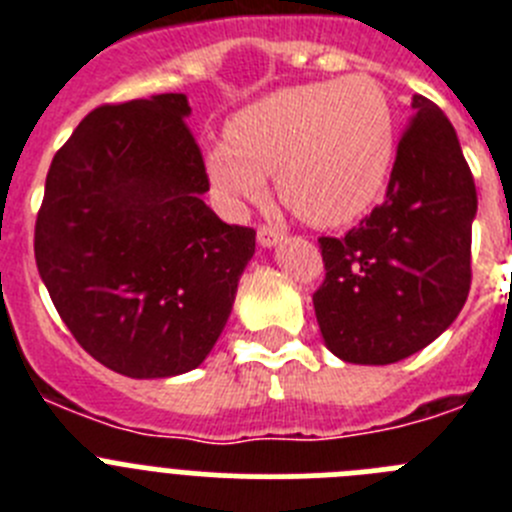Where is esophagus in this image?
<instances>
[{
  "mask_svg": "<svg viewBox=\"0 0 512 512\" xmlns=\"http://www.w3.org/2000/svg\"><path fill=\"white\" fill-rule=\"evenodd\" d=\"M256 238H259V243L264 248H271V246H277L279 241L284 238V230L274 228V225H261L259 233H256Z\"/></svg>",
  "mask_w": 512,
  "mask_h": 512,
  "instance_id": "1",
  "label": "esophagus"
}]
</instances>
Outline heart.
Returning <instances> with one entry per match:
<instances>
[{
  "label": "heart",
  "instance_id": "1",
  "mask_svg": "<svg viewBox=\"0 0 512 512\" xmlns=\"http://www.w3.org/2000/svg\"><path fill=\"white\" fill-rule=\"evenodd\" d=\"M225 138L202 158L225 210L264 200L274 174L284 205L318 228H341L372 210L397 156L392 99L366 74L277 89L235 112Z\"/></svg>",
  "mask_w": 512,
  "mask_h": 512
}]
</instances>
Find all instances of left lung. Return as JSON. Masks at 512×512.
Wrapping results in <instances>:
<instances>
[{
	"mask_svg": "<svg viewBox=\"0 0 512 512\" xmlns=\"http://www.w3.org/2000/svg\"><path fill=\"white\" fill-rule=\"evenodd\" d=\"M387 194L343 238H320L325 282L312 295L330 354L395 364L436 341L472 282L477 189L449 117L413 97Z\"/></svg>",
	"mask_w": 512,
	"mask_h": 512,
	"instance_id": "1",
	"label": "left lung"
}]
</instances>
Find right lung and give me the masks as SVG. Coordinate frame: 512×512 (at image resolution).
I'll use <instances>...</instances> for the list:
<instances>
[{
    "label": "right lung",
    "instance_id": "obj_1",
    "mask_svg": "<svg viewBox=\"0 0 512 512\" xmlns=\"http://www.w3.org/2000/svg\"><path fill=\"white\" fill-rule=\"evenodd\" d=\"M184 94L104 104L53 156L35 261L89 356L133 379L187 374L233 310L256 230L223 223L202 194Z\"/></svg>",
    "mask_w": 512,
    "mask_h": 512
}]
</instances>
